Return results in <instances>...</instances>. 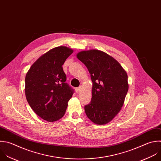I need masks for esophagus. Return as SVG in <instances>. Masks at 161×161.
<instances>
[{"mask_svg":"<svg viewBox=\"0 0 161 161\" xmlns=\"http://www.w3.org/2000/svg\"><path fill=\"white\" fill-rule=\"evenodd\" d=\"M75 90H76V92L77 93H80L81 92V86L78 87V88H76L75 89Z\"/></svg>","mask_w":161,"mask_h":161,"instance_id":"34e87169","label":"esophagus"}]
</instances>
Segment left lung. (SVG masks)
I'll return each instance as SVG.
<instances>
[{"instance_id": "left-lung-1", "label": "left lung", "mask_w": 161, "mask_h": 161, "mask_svg": "<svg viewBox=\"0 0 161 161\" xmlns=\"http://www.w3.org/2000/svg\"><path fill=\"white\" fill-rule=\"evenodd\" d=\"M77 58L86 66L93 82L92 97L85 105V113L93 123L105 125L123 105L128 90L127 73L116 60L100 50L82 51Z\"/></svg>"}]
</instances>
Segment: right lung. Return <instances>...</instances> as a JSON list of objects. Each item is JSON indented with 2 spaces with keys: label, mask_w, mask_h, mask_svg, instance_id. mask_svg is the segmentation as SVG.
<instances>
[{
  "label": "right lung",
  "mask_w": 161,
  "mask_h": 161,
  "mask_svg": "<svg viewBox=\"0 0 161 161\" xmlns=\"http://www.w3.org/2000/svg\"><path fill=\"white\" fill-rule=\"evenodd\" d=\"M73 50L53 48L39 58L25 78V95L33 111L43 119L53 122L65 114L74 90L66 82L62 66Z\"/></svg>",
  "instance_id": "obj_1"
}]
</instances>
